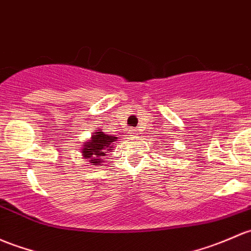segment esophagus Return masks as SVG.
Wrapping results in <instances>:
<instances>
[{
  "label": "esophagus",
  "mask_w": 251,
  "mask_h": 251,
  "mask_svg": "<svg viewBox=\"0 0 251 251\" xmlns=\"http://www.w3.org/2000/svg\"><path fill=\"white\" fill-rule=\"evenodd\" d=\"M131 133H132V134H137V130H131Z\"/></svg>",
  "instance_id": "esophagus-1"
}]
</instances>
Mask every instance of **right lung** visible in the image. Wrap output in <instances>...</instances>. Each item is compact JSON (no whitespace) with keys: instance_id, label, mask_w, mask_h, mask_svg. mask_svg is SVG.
<instances>
[{"instance_id":"right-lung-1","label":"right lung","mask_w":251,"mask_h":251,"mask_svg":"<svg viewBox=\"0 0 251 251\" xmlns=\"http://www.w3.org/2000/svg\"><path fill=\"white\" fill-rule=\"evenodd\" d=\"M115 141V136H110L99 130V132L92 133L91 138L81 148V156L90 165L101 166V163L104 162L103 157L112 150V147L114 146L113 142Z\"/></svg>"}]
</instances>
